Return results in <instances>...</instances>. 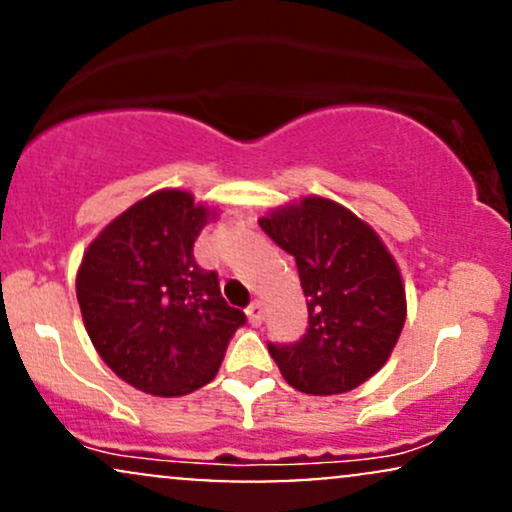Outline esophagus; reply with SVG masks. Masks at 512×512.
<instances>
[{"label":"esophagus","instance_id":"obj_1","mask_svg":"<svg viewBox=\"0 0 512 512\" xmlns=\"http://www.w3.org/2000/svg\"><path fill=\"white\" fill-rule=\"evenodd\" d=\"M248 320H250V325H262V320H264V310H262V303H252L250 308H248Z\"/></svg>","mask_w":512,"mask_h":512}]
</instances>
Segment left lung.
<instances>
[{"label":"left lung","instance_id":"8db88e82","mask_svg":"<svg viewBox=\"0 0 512 512\" xmlns=\"http://www.w3.org/2000/svg\"><path fill=\"white\" fill-rule=\"evenodd\" d=\"M260 228L296 260L308 330L269 354L305 395H342L385 366L407 317L402 274L378 233L342 204L305 197L269 211Z\"/></svg>","mask_w":512,"mask_h":512}]
</instances>
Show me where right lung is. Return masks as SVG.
I'll return each instance as SVG.
<instances>
[{"label": "right lung", "instance_id": "1", "mask_svg": "<svg viewBox=\"0 0 512 512\" xmlns=\"http://www.w3.org/2000/svg\"><path fill=\"white\" fill-rule=\"evenodd\" d=\"M214 216L190 192L139 199L88 245L76 298L93 346L115 375L156 397L207 385L245 313L223 301L219 276L195 262Z\"/></svg>", "mask_w": 512, "mask_h": 512}]
</instances>
